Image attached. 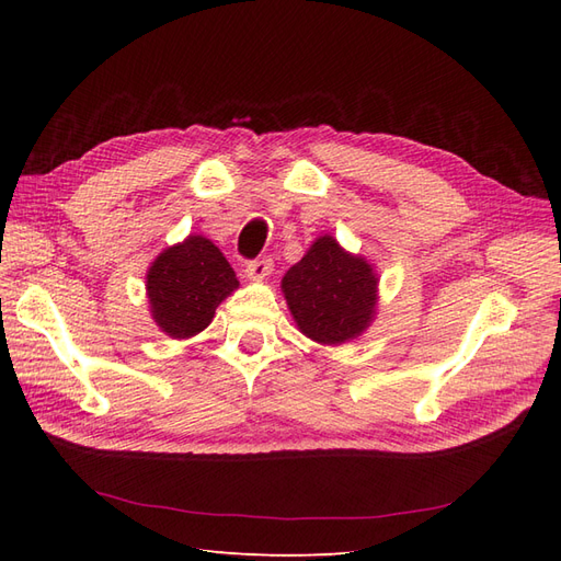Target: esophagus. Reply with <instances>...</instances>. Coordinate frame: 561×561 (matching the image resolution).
Masks as SVG:
<instances>
[{"mask_svg":"<svg viewBox=\"0 0 561 561\" xmlns=\"http://www.w3.org/2000/svg\"><path fill=\"white\" fill-rule=\"evenodd\" d=\"M271 271H274V260L271 257H257V260H250L248 264H245V274H248V278L250 280H264Z\"/></svg>","mask_w":561,"mask_h":561,"instance_id":"esophagus-1","label":"esophagus"}]
</instances>
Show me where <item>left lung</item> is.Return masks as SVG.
I'll return each mask as SVG.
<instances>
[{"label": "left lung", "instance_id": "1", "mask_svg": "<svg viewBox=\"0 0 561 561\" xmlns=\"http://www.w3.org/2000/svg\"><path fill=\"white\" fill-rule=\"evenodd\" d=\"M283 293L299 330L318 344H342L358 336L375 316L377 276L332 236H322L287 271Z\"/></svg>", "mask_w": 561, "mask_h": 561}]
</instances>
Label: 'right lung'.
<instances>
[{"label": "right lung", "instance_id": "obj_1", "mask_svg": "<svg viewBox=\"0 0 561 561\" xmlns=\"http://www.w3.org/2000/svg\"><path fill=\"white\" fill-rule=\"evenodd\" d=\"M233 287V268L208 239L190 236L163 250L147 274V295L157 325L175 339L210 325L215 309Z\"/></svg>", "mask_w": 561, "mask_h": 561}]
</instances>
